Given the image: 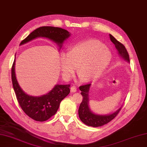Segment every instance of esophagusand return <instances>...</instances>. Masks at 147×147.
I'll return each mask as SVG.
<instances>
[{
	"instance_id": "esophagus-1",
	"label": "esophagus",
	"mask_w": 147,
	"mask_h": 147,
	"mask_svg": "<svg viewBox=\"0 0 147 147\" xmlns=\"http://www.w3.org/2000/svg\"><path fill=\"white\" fill-rule=\"evenodd\" d=\"M70 90H71V92L75 93V92H76V91H77V88H76V86H72L70 88Z\"/></svg>"
}]
</instances>
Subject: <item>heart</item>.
<instances>
[{
	"mask_svg": "<svg viewBox=\"0 0 147 147\" xmlns=\"http://www.w3.org/2000/svg\"><path fill=\"white\" fill-rule=\"evenodd\" d=\"M111 57L109 50L100 41H82L71 46L69 53L60 54L61 70L65 78L70 79L79 66L78 74L82 81H94L107 68Z\"/></svg>",
	"mask_w": 147,
	"mask_h": 147,
	"instance_id": "b5f03b06",
	"label": "heart"
}]
</instances>
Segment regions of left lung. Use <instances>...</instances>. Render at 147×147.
Segmentation results:
<instances>
[{
  "label": "left lung",
  "instance_id": "obj_1",
  "mask_svg": "<svg viewBox=\"0 0 147 147\" xmlns=\"http://www.w3.org/2000/svg\"><path fill=\"white\" fill-rule=\"evenodd\" d=\"M109 36L111 41L115 45V47L117 49L120 56L125 60L129 61V55L125 46L117 39H115L111 34H109ZM90 86L91 84H87L82 85L79 87L80 90L82 91V100L79 108V117L81 120L86 125L93 127H100L113 120L118 115V113L121 110V108L111 115L102 116L94 114L90 110L89 106H88V101H89L88 100V91H89Z\"/></svg>",
  "mask_w": 147,
  "mask_h": 147
}]
</instances>
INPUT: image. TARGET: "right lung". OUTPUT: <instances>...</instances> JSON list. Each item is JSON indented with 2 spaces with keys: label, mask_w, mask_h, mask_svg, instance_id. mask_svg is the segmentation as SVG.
Listing matches in <instances>:
<instances>
[{
  "label": "right lung",
  "mask_w": 147,
  "mask_h": 147,
  "mask_svg": "<svg viewBox=\"0 0 147 147\" xmlns=\"http://www.w3.org/2000/svg\"><path fill=\"white\" fill-rule=\"evenodd\" d=\"M70 34L67 30L51 26H43L34 30L22 41L20 45L27 43L34 38L43 36L49 38L61 46ZM15 61L11 67V79L14 91L15 92L19 105L24 112L38 121H44L49 120L56 114L62 100L70 93V84H57L49 93L41 96H32L25 93L18 85L15 73Z\"/></svg>",
  "instance_id": "obj_1"
}]
</instances>
